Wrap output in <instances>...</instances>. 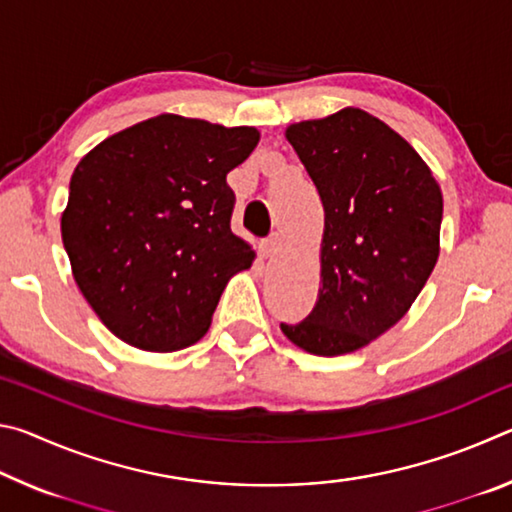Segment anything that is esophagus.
<instances>
[{
  "mask_svg": "<svg viewBox=\"0 0 512 512\" xmlns=\"http://www.w3.org/2000/svg\"><path fill=\"white\" fill-rule=\"evenodd\" d=\"M280 248H282V239L273 235L271 239H266L259 244V255H262L264 259H273L277 253H280Z\"/></svg>",
  "mask_w": 512,
  "mask_h": 512,
  "instance_id": "34e87169",
  "label": "esophagus"
}]
</instances>
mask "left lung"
<instances>
[{
  "instance_id": "8db88e82",
  "label": "left lung",
  "mask_w": 512,
  "mask_h": 512,
  "mask_svg": "<svg viewBox=\"0 0 512 512\" xmlns=\"http://www.w3.org/2000/svg\"><path fill=\"white\" fill-rule=\"evenodd\" d=\"M325 210L311 314L280 325L316 357L366 348L406 316L440 255L443 194L429 164L359 108L287 126Z\"/></svg>"
}]
</instances>
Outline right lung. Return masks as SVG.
Instances as JSON below:
<instances>
[{
    "label": "right lung",
    "mask_w": 512,
    "mask_h": 512,
    "mask_svg": "<svg viewBox=\"0 0 512 512\" xmlns=\"http://www.w3.org/2000/svg\"><path fill=\"white\" fill-rule=\"evenodd\" d=\"M257 144L253 126L167 112L76 164L60 235L76 287L117 339L146 352L203 339L225 284L255 262L230 230L225 176Z\"/></svg>",
    "instance_id": "1"
}]
</instances>
